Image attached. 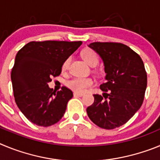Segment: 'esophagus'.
Instances as JSON below:
<instances>
[{
    "label": "esophagus",
    "mask_w": 160,
    "mask_h": 160,
    "mask_svg": "<svg viewBox=\"0 0 160 160\" xmlns=\"http://www.w3.org/2000/svg\"><path fill=\"white\" fill-rule=\"evenodd\" d=\"M73 96H74V97H82V96H83V94H82V93L74 92L73 93Z\"/></svg>",
    "instance_id": "obj_1"
}]
</instances>
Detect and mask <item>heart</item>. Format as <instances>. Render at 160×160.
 I'll return each mask as SVG.
<instances>
[{"instance_id": "heart-1", "label": "heart", "mask_w": 160, "mask_h": 160, "mask_svg": "<svg viewBox=\"0 0 160 160\" xmlns=\"http://www.w3.org/2000/svg\"><path fill=\"white\" fill-rule=\"evenodd\" d=\"M82 57L90 66H95L98 62V57L94 50L90 48L84 49L81 53ZM70 62V58H67L63 62L62 66V71L68 70ZM67 87L70 90H73L77 93H84L88 88L91 87L94 85V80L90 78H74L70 81H68Z\"/></svg>"}]
</instances>
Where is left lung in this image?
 <instances>
[{
	"label": "left lung",
	"instance_id": "obj_1",
	"mask_svg": "<svg viewBox=\"0 0 160 160\" xmlns=\"http://www.w3.org/2000/svg\"><path fill=\"white\" fill-rule=\"evenodd\" d=\"M89 47L104 63L106 82L100 86L102 96L94 94L87 107L90 119L103 129L119 128L138 111L147 88V72L138 53L122 43L93 42Z\"/></svg>",
	"mask_w": 160,
	"mask_h": 160
}]
</instances>
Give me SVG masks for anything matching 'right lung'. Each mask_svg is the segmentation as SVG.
<instances>
[{
  "label": "right lung",
  "instance_id": "right-lung-1",
  "mask_svg": "<svg viewBox=\"0 0 160 160\" xmlns=\"http://www.w3.org/2000/svg\"><path fill=\"white\" fill-rule=\"evenodd\" d=\"M82 42H30L18 52L11 72L13 95L20 111L41 127H49L62 118L73 92L62 87L49 88L52 77L60 75L62 63Z\"/></svg>",
  "mask_w": 160,
  "mask_h": 160
}]
</instances>
